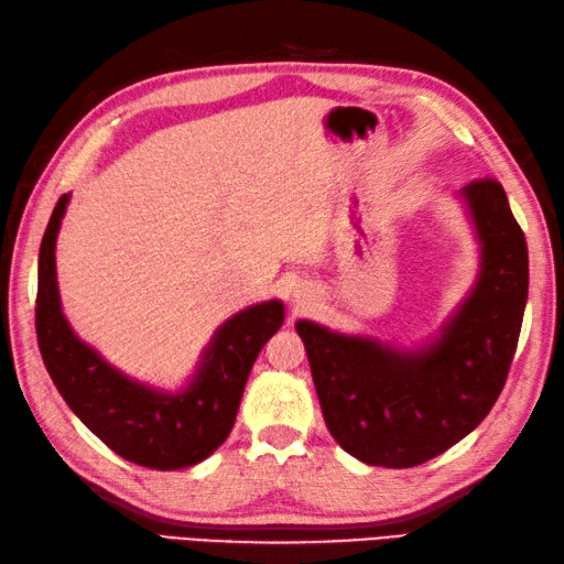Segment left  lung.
Listing matches in <instances>:
<instances>
[{"mask_svg": "<svg viewBox=\"0 0 564 564\" xmlns=\"http://www.w3.org/2000/svg\"><path fill=\"white\" fill-rule=\"evenodd\" d=\"M481 268L474 290L417 350L296 322L332 437L370 466L408 469L434 459L479 424L506 386L528 300V246L503 186L462 188Z\"/></svg>", "mask_w": 564, "mask_h": 564, "instance_id": "8db88e82", "label": "left lung"}]
</instances>
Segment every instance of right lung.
Instances as JSON below:
<instances>
[{"label": "right lung", "instance_id": "obj_1", "mask_svg": "<svg viewBox=\"0 0 564 564\" xmlns=\"http://www.w3.org/2000/svg\"><path fill=\"white\" fill-rule=\"evenodd\" d=\"M68 198H58L39 250L36 336L53 386L85 427L122 459L156 471L204 462L236 424L254 358L284 322L282 302L270 300L230 316L182 392L130 380L83 344L61 312L56 236Z\"/></svg>", "mask_w": 564, "mask_h": 564}]
</instances>
